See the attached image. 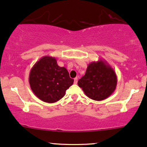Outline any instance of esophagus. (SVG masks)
<instances>
[{
  "label": "esophagus",
  "mask_w": 147,
  "mask_h": 147,
  "mask_svg": "<svg viewBox=\"0 0 147 147\" xmlns=\"http://www.w3.org/2000/svg\"><path fill=\"white\" fill-rule=\"evenodd\" d=\"M77 82H78V78H77V77H75V78L74 79V84H77Z\"/></svg>",
  "instance_id": "obj_1"
}]
</instances>
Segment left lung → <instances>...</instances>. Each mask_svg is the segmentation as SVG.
Segmentation results:
<instances>
[{
  "label": "left lung",
  "instance_id": "1",
  "mask_svg": "<svg viewBox=\"0 0 147 147\" xmlns=\"http://www.w3.org/2000/svg\"><path fill=\"white\" fill-rule=\"evenodd\" d=\"M117 84L115 72L104 59L89 63L85 75L78 81V86L85 95L95 101L108 98L115 90Z\"/></svg>",
  "mask_w": 147,
  "mask_h": 147
}]
</instances>
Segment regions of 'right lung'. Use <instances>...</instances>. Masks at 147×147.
<instances>
[{
    "label": "right lung",
    "instance_id": "1",
    "mask_svg": "<svg viewBox=\"0 0 147 147\" xmlns=\"http://www.w3.org/2000/svg\"><path fill=\"white\" fill-rule=\"evenodd\" d=\"M66 68L59 66L55 57L44 56L30 70L29 83L35 95L44 102L55 103L73 84Z\"/></svg>",
    "mask_w": 147,
    "mask_h": 147
}]
</instances>
